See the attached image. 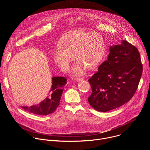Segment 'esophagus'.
<instances>
[{
	"mask_svg": "<svg viewBox=\"0 0 150 150\" xmlns=\"http://www.w3.org/2000/svg\"><path fill=\"white\" fill-rule=\"evenodd\" d=\"M82 79H83V78H82V77H75L74 78V80L77 81V82L78 81H81Z\"/></svg>",
	"mask_w": 150,
	"mask_h": 150,
	"instance_id": "esophagus-1",
	"label": "esophagus"
}]
</instances>
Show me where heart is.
<instances>
[{
    "label": "heart",
    "instance_id": "obj_1",
    "mask_svg": "<svg viewBox=\"0 0 150 150\" xmlns=\"http://www.w3.org/2000/svg\"><path fill=\"white\" fill-rule=\"evenodd\" d=\"M105 53V41L100 34L76 30L64 36L60 46L54 50L53 58L60 69L67 71L75 55L77 61L72 72L80 74L86 67L89 69L97 68L101 63Z\"/></svg>",
    "mask_w": 150,
    "mask_h": 150
}]
</instances>
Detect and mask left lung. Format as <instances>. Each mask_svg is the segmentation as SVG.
<instances>
[{
    "label": "left lung",
    "instance_id": "left-lung-1",
    "mask_svg": "<svg viewBox=\"0 0 150 150\" xmlns=\"http://www.w3.org/2000/svg\"><path fill=\"white\" fill-rule=\"evenodd\" d=\"M142 73L140 54L127 41L110 47L108 60L89 79L92 93L88 102L97 111L105 112L129 101L135 94Z\"/></svg>",
    "mask_w": 150,
    "mask_h": 150
}]
</instances>
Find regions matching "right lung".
Masks as SVG:
<instances>
[{
  "label": "right lung",
  "instance_id": "right-lung-1",
  "mask_svg": "<svg viewBox=\"0 0 150 150\" xmlns=\"http://www.w3.org/2000/svg\"><path fill=\"white\" fill-rule=\"evenodd\" d=\"M67 81L65 77H53L52 88L47 97L37 104L30 107L23 106L22 108L27 112L38 115H47L53 113L59 105Z\"/></svg>",
  "mask_w": 150,
  "mask_h": 150
}]
</instances>
